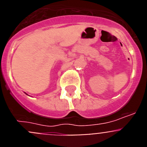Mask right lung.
<instances>
[{
	"label": "right lung",
	"mask_w": 147,
	"mask_h": 147,
	"mask_svg": "<svg viewBox=\"0 0 147 147\" xmlns=\"http://www.w3.org/2000/svg\"><path fill=\"white\" fill-rule=\"evenodd\" d=\"M26 95H28V94H26Z\"/></svg>",
	"instance_id": "right-lung-1"
}]
</instances>
